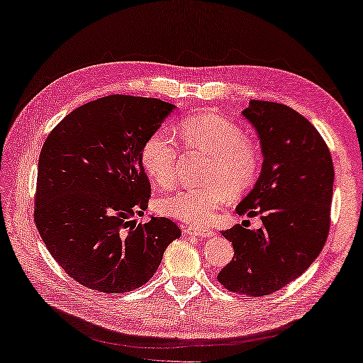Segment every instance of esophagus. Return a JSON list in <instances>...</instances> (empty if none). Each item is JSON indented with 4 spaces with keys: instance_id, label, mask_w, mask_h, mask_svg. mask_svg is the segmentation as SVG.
<instances>
[{
    "instance_id": "34e87169",
    "label": "esophagus",
    "mask_w": 363,
    "mask_h": 363,
    "mask_svg": "<svg viewBox=\"0 0 363 363\" xmlns=\"http://www.w3.org/2000/svg\"><path fill=\"white\" fill-rule=\"evenodd\" d=\"M184 233L189 235H196V237H212L214 235V233H212L211 229H201V228H194V226H189L184 229Z\"/></svg>"
}]
</instances>
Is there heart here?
<instances>
[{
	"instance_id": "b5f03b06",
	"label": "heart",
	"mask_w": 363,
	"mask_h": 363,
	"mask_svg": "<svg viewBox=\"0 0 363 363\" xmlns=\"http://www.w3.org/2000/svg\"><path fill=\"white\" fill-rule=\"evenodd\" d=\"M183 143L209 154L200 188H184L155 200L158 214L191 225H209L228 196L248 191L259 175V155L246 141L245 132L217 115L203 113L184 118L177 128ZM141 162L151 179L167 186L179 167V149L169 132H155L143 146Z\"/></svg>"
}]
</instances>
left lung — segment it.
<instances>
[{"instance_id":"obj_1","label":"left lung","mask_w":363,"mask_h":363,"mask_svg":"<svg viewBox=\"0 0 363 363\" xmlns=\"http://www.w3.org/2000/svg\"><path fill=\"white\" fill-rule=\"evenodd\" d=\"M242 115L257 130L263 164L237 214H260L263 226L235 225L222 233L234 257L217 279L233 293L262 297L297 279L323 250L334 167L319 132L294 109L251 100Z\"/></svg>"}]
</instances>
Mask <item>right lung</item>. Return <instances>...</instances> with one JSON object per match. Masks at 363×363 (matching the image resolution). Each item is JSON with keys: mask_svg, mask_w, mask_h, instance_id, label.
Returning <instances> with one entry per match:
<instances>
[{"mask_svg": "<svg viewBox=\"0 0 363 363\" xmlns=\"http://www.w3.org/2000/svg\"><path fill=\"white\" fill-rule=\"evenodd\" d=\"M174 111L157 99L108 95L66 115L44 141L35 223L79 285L109 294L140 288L182 235L166 217L132 220L151 194L141 151Z\"/></svg>", "mask_w": 363, "mask_h": 363, "instance_id": "add662e5", "label": "right lung"}]
</instances>
